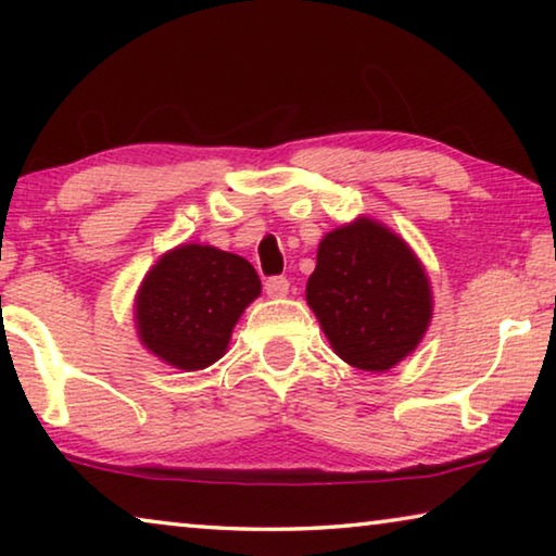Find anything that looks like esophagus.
<instances>
[{"instance_id":"1","label":"esophagus","mask_w":556,"mask_h":556,"mask_svg":"<svg viewBox=\"0 0 556 556\" xmlns=\"http://www.w3.org/2000/svg\"><path fill=\"white\" fill-rule=\"evenodd\" d=\"M265 291H267V296H271V299L287 296L289 294V279L287 277H269L265 281Z\"/></svg>"}]
</instances>
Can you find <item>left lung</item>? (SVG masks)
I'll return each mask as SVG.
<instances>
[{
    "mask_svg": "<svg viewBox=\"0 0 556 556\" xmlns=\"http://www.w3.org/2000/svg\"><path fill=\"white\" fill-rule=\"evenodd\" d=\"M306 301L336 355L368 372H384L407 357L434 308L429 277L409 244L370 218L321 240Z\"/></svg>",
    "mask_w": 556,
    "mask_h": 556,
    "instance_id": "8db88e82",
    "label": "left lung"
}]
</instances>
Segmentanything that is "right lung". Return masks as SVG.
Instances as JSON below:
<instances>
[{"label": "right lung", "mask_w": 556, "mask_h": 556, "mask_svg": "<svg viewBox=\"0 0 556 556\" xmlns=\"http://www.w3.org/2000/svg\"><path fill=\"white\" fill-rule=\"evenodd\" d=\"M260 291L257 271L244 257L211 244H181L147 271L137 291L139 341L178 370L208 368Z\"/></svg>", "instance_id": "add662e5"}]
</instances>
